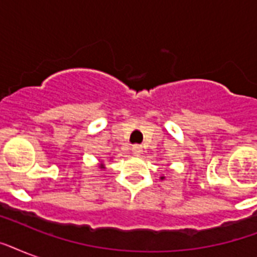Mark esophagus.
<instances>
[{
    "mask_svg": "<svg viewBox=\"0 0 257 257\" xmlns=\"http://www.w3.org/2000/svg\"><path fill=\"white\" fill-rule=\"evenodd\" d=\"M132 152H133V155H136V156H140L141 153H143V148H141V145H133Z\"/></svg>",
    "mask_w": 257,
    "mask_h": 257,
    "instance_id": "1",
    "label": "esophagus"
}]
</instances>
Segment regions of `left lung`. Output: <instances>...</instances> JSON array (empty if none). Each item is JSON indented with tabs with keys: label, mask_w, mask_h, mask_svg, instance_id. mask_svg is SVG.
I'll list each match as a JSON object with an SVG mask.
<instances>
[{
	"label": "left lung",
	"mask_w": 257,
	"mask_h": 257,
	"mask_svg": "<svg viewBox=\"0 0 257 257\" xmlns=\"http://www.w3.org/2000/svg\"><path fill=\"white\" fill-rule=\"evenodd\" d=\"M160 179H161V180H164V179H165V177H164V176H161Z\"/></svg>",
	"instance_id": "1"
}]
</instances>
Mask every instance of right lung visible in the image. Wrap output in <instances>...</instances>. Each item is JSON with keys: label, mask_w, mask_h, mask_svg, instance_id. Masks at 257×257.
Instances as JSON below:
<instances>
[{"label": "right lung", "mask_w": 257, "mask_h": 257, "mask_svg": "<svg viewBox=\"0 0 257 257\" xmlns=\"http://www.w3.org/2000/svg\"><path fill=\"white\" fill-rule=\"evenodd\" d=\"M98 167H100V169H105V164H104V161H101L100 164H98Z\"/></svg>", "instance_id": "1"}]
</instances>
